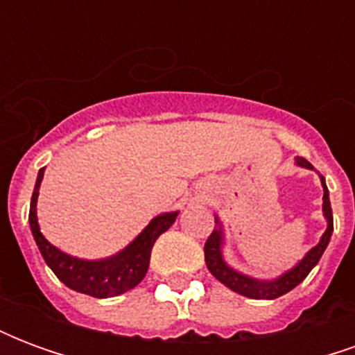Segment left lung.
I'll return each instance as SVG.
<instances>
[{
	"mask_svg": "<svg viewBox=\"0 0 355 355\" xmlns=\"http://www.w3.org/2000/svg\"><path fill=\"white\" fill-rule=\"evenodd\" d=\"M295 162H297L298 167L315 171L312 163L306 162L304 157H297ZM320 178L321 186H323V216L327 220V230L323 232L320 243L312 247L295 266L289 268L287 272H283L282 275H277L274 279H257V277L238 272L236 268H232L228 262L224 261V228L223 223L218 220V216H215V230L205 241V264H207L209 272L234 293H239V295L249 298H257V300H272V298L282 297L285 293H289L291 289H295L298 283L312 272V268L320 262L321 254L327 249L331 234H333V209H331V201H329V190L327 184H325V178L321 175Z\"/></svg>",
	"mask_w": 355,
	"mask_h": 355,
	"instance_id": "1",
	"label": "left lung"
}]
</instances>
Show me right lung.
<instances>
[{"label": "right lung", "mask_w": 355, "mask_h": 355, "mask_svg": "<svg viewBox=\"0 0 355 355\" xmlns=\"http://www.w3.org/2000/svg\"><path fill=\"white\" fill-rule=\"evenodd\" d=\"M43 173H45V167L37 173L34 193H32V201H30L28 220H30V230L35 239V245L40 247V253H42L43 261L47 262V266L55 272V275L64 283L66 287L96 298L117 297L125 291L137 287L148 272L150 254H152L155 239L173 226V223L177 220L178 211L154 216L146 228L140 232L129 245L108 259H98V261L78 259V257L64 253L58 247L49 243L40 230L35 207H37V196H40Z\"/></svg>", "instance_id": "right-lung-1"}]
</instances>
